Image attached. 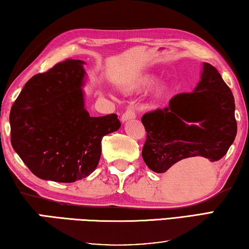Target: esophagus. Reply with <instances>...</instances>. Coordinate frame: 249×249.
Wrapping results in <instances>:
<instances>
[{"label": "esophagus", "mask_w": 249, "mask_h": 249, "mask_svg": "<svg viewBox=\"0 0 249 249\" xmlns=\"http://www.w3.org/2000/svg\"><path fill=\"white\" fill-rule=\"evenodd\" d=\"M135 117H136L135 110H134L133 108H128L125 113H123V115H122L121 120H122V122H126L128 120H133V118H135Z\"/></svg>", "instance_id": "1"}]
</instances>
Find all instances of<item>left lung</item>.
I'll return each mask as SVG.
<instances>
[{
  "label": "left lung",
  "mask_w": 249,
  "mask_h": 249,
  "mask_svg": "<svg viewBox=\"0 0 249 249\" xmlns=\"http://www.w3.org/2000/svg\"><path fill=\"white\" fill-rule=\"evenodd\" d=\"M142 123L146 131L142 151L145 164L159 174L169 169L175 176L202 157L219 160L237 134L234 96L218 71L208 63H204L193 92L177 94L168 107L144 114Z\"/></svg>",
  "instance_id": "left-lung-1"
}]
</instances>
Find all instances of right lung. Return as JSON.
Returning <instances> with one entry per match:
<instances>
[{
    "label": "right lung",
    "mask_w": 249,
    "mask_h": 249,
    "mask_svg": "<svg viewBox=\"0 0 249 249\" xmlns=\"http://www.w3.org/2000/svg\"><path fill=\"white\" fill-rule=\"evenodd\" d=\"M83 64L68 58L34 75L11 108V144L38 178H85L100 161L103 136L121 127L116 114L90 117L85 109Z\"/></svg>",
    "instance_id": "1"
}]
</instances>
